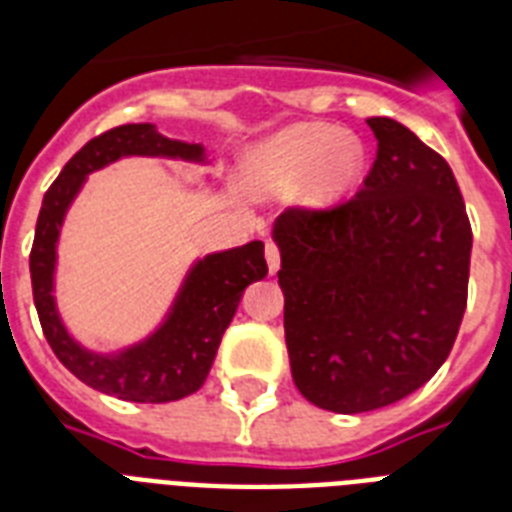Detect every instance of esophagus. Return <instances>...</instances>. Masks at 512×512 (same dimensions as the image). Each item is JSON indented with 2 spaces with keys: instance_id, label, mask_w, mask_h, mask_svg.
Wrapping results in <instances>:
<instances>
[{
  "instance_id": "34e87169",
  "label": "esophagus",
  "mask_w": 512,
  "mask_h": 512,
  "mask_svg": "<svg viewBox=\"0 0 512 512\" xmlns=\"http://www.w3.org/2000/svg\"><path fill=\"white\" fill-rule=\"evenodd\" d=\"M265 260H268V271L276 273L281 265V255H279V247L273 244V241H265Z\"/></svg>"
}]
</instances>
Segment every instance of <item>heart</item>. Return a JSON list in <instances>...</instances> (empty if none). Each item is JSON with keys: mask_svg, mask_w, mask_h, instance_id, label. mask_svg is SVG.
<instances>
[{"mask_svg": "<svg viewBox=\"0 0 512 512\" xmlns=\"http://www.w3.org/2000/svg\"><path fill=\"white\" fill-rule=\"evenodd\" d=\"M364 146L329 124H295L252 156V180L263 191H292L305 183V201L329 207L356 183Z\"/></svg>", "mask_w": 512, "mask_h": 512, "instance_id": "b5f03b06", "label": "heart"}]
</instances>
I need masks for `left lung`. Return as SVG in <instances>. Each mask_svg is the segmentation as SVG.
Listing matches in <instances>:
<instances>
[{
  "label": "left lung",
  "mask_w": 512,
  "mask_h": 512,
  "mask_svg": "<svg viewBox=\"0 0 512 512\" xmlns=\"http://www.w3.org/2000/svg\"><path fill=\"white\" fill-rule=\"evenodd\" d=\"M366 124L377 159L361 191L273 223L292 380L337 414L422 388L449 356L468 303L473 233L452 167L404 124Z\"/></svg>",
  "instance_id": "obj_1"
}]
</instances>
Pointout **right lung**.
<instances>
[{
    "label": "right lung",
    "mask_w": 512,
    "mask_h": 512,
    "mask_svg": "<svg viewBox=\"0 0 512 512\" xmlns=\"http://www.w3.org/2000/svg\"><path fill=\"white\" fill-rule=\"evenodd\" d=\"M127 156L207 164L201 143L167 138L156 124H122L90 140L44 193L28 263L31 287L44 337L68 372L106 396L135 404H167L204 385L244 289L268 276L265 244L249 241L193 260L162 324L143 340L108 353L82 345L63 324L55 300L60 231L87 177Z\"/></svg>",
    "instance_id": "1"
}]
</instances>
